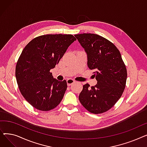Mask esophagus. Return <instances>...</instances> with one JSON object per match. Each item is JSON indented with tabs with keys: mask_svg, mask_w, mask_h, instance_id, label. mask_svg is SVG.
<instances>
[{
	"mask_svg": "<svg viewBox=\"0 0 147 147\" xmlns=\"http://www.w3.org/2000/svg\"><path fill=\"white\" fill-rule=\"evenodd\" d=\"M74 82H75V81H74V80H73V79H68V80H67V85H68V86H71V84H73Z\"/></svg>",
	"mask_w": 147,
	"mask_h": 147,
	"instance_id": "esophagus-1",
	"label": "esophagus"
}]
</instances>
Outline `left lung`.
I'll list each match as a JSON object with an SVG mask.
<instances>
[{
  "label": "left lung",
  "mask_w": 147,
  "mask_h": 147,
  "mask_svg": "<svg viewBox=\"0 0 147 147\" xmlns=\"http://www.w3.org/2000/svg\"><path fill=\"white\" fill-rule=\"evenodd\" d=\"M88 55V65L97 80L94 86H83L79 96L82 105L91 113L111 109L124 92L127 69L119 49L107 38L96 34H76Z\"/></svg>",
  "instance_id": "1"
}]
</instances>
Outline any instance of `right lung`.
Wrapping results in <instances>:
<instances>
[{
  "instance_id": "obj_1",
  "label": "right lung",
  "mask_w": 147,
  "mask_h": 147,
  "mask_svg": "<svg viewBox=\"0 0 147 147\" xmlns=\"http://www.w3.org/2000/svg\"><path fill=\"white\" fill-rule=\"evenodd\" d=\"M75 40L71 34H45L33 38L22 50L15 76L21 94L37 110L50 111L63 99L67 82L53 79L50 70Z\"/></svg>"
}]
</instances>
